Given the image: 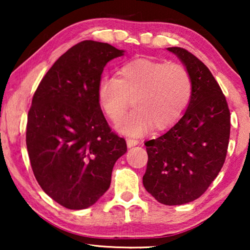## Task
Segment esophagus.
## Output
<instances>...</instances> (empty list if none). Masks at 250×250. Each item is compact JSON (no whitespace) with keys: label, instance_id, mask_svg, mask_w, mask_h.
Here are the masks:
<instances>
[{"label":"esophagus","instance_id":"1","mask_svg":"<svg viewBox=\"0 0 250 250\" xmlns=\"http://www.w3.org/2000/svg\"><path fill=\"white\" fill-rule=\"evenodd\" d=\"M126 145H127L128 148H132V146L139 145V140H135V139H127V140H126Z\"/></svg>","mask_w":250,"mask_h":250}]
</instances>
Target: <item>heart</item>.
<instances>
[{
	"label": "heart",
	"mask_w": 250,
	"mask_h": 250,
	"mask_svg": "<svg viewBox=\"0 0 250 250\" xmlns=\"http://www.w3.org/2000/svg\"><path fill=\"white\" fill-rule=\"evenodd\" d=\"M192 78L186 67L166 61L136 59L125 63L119 77L104 76L98 85V100L104 114L118 122L133 100L135 110L118 123L129 136H141L175 124L192 98Z\"/></svg>",
	"instance_id": "heart-1"
}]
</instances>
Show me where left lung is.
Here are the masks:
<instances>
[{
    "instance_id": "1",
    "label": "left lung",
    "mask_w": 250,
    "mask_h": 250,
    "mask_svg": "<svg viewBox=\"0 0 250 250\" xmlns=\"http://www.w3.org/2000/svg\"><path fill=\"white\" fill-rule=\"evenodd\" d=\"M192 78L190 104L168 131L146 141V190L160 204L196 200L223 166L230 139V110L209 69L189 51L167 47Z\"/></svg>"
}]
</instances>
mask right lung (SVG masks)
I'll return each instance as SVG.
<instances>
[{"label": "right lung", "mask_w": 250, "mask_h": 250, "mask_svg": "<svg viewBox=\"0 0 250 250\" xmlns=\"http://www.w3.org/2000/svg\"><path fill=\"white\" fill-rule=\"evenodd\" d=\"M124 53L83 41L53 63L33 97L26 132L30 165L44 192L68 209L97 203L110 187L115 163L127 151L98 100L104 68Z\"/></svg>", "instance_id": "add662e5"}]
</instances>
